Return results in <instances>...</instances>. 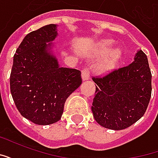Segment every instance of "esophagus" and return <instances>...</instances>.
Returning a JSON list of instances; mask_svg holds the SVG:
<instances>
[{
	"instance_id": "34e87169",
	"label": "esophagus",
	"mask_w": 158,
	"mask_h": 158,
	"mask_svg": "<svg viewBox=\"0 0 158 158\" xmlns=\"http://www.w3.org/2000/svg\"><path fill=\"white\" fill-rule=\"evenodd\" d=\"M90 71H89V69L88 67H85L84 69H82V78L84 80H87V79H89V76H90Z\"/></svg>"
}]
</instances>
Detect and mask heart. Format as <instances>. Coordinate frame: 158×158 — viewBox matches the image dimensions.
I'll return each instance as SVG.
<instances>
[{
  "label": "heart",
  "mask_w": 158,
  "mask_h": 158,
  "mask_svg": "<svg viewBox=\"0 0 158 158\" xmlns=\"http://www.w3.org/2000/svg\"><path fill=\"white\" fill-rule=\"evenodd\" d=\"M113 44H114V42L113 40H103V41L101 42L99 47H98V50H97V56H102L106 55V53L110 51V49L112 48ZM121 55H122V52L119 49L113 50L101 62L99 65V69L102 71H107V70L113 69L119 61V59L121 57Z\"/></svg>",
  "instance_id": "heart-1"
}]
</instances>
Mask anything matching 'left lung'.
<instances>
[{
    "label": "left lung",
    "instance_id": "obj_1",
    "mask_svg": "<svg viewBox=\"0 0 158 158\" xmlns=\"http://www.w3.org/2000/svg\"><path fill=\"white\" fill-rule=\"evenodd\" d=\"M92 79L96 85L91 110L100 125L124 129L145 114L152 96V73L142 51L132 63Z\"/></svg>",
    "mask_w": 158,
    "mask_h": 158
}]
</instances>
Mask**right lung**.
Here are the masks:
<instances>
[{"label": "right lung", "instance_id": "obj_1", "mask_svg": "<svg viewBox=\"0 0 158 158\" xmlns=\"http://www.w3.org/2000/svg\"><path fill=\"white\" fill-rule=\"evenodd\" d=\"M56 33L48 24L24 37L13 56L10 89L23 117L39 125H48L61 119L64 104L82 84L79 70L60 68L50 54Z\"/></svg>", "mask_w": 158, "mask_h": 158}]
</instances>
